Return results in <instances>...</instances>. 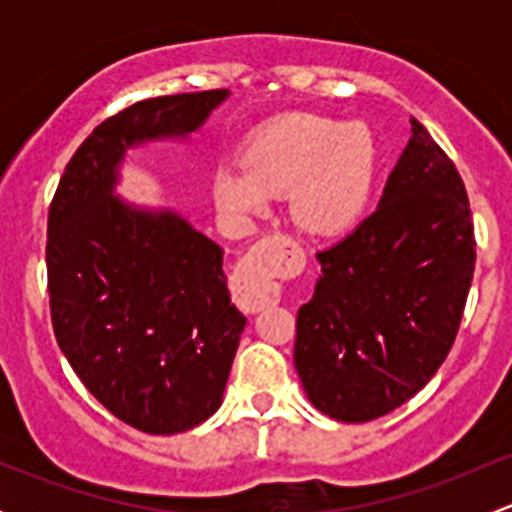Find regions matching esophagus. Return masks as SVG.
<instances>
[{"instance_id": "34e87169", "label": "esophagus", "mask_w": 512, "mask_h": 512, "mask_svg": "<svg viewBox=\"0 0 512 512\" xmlns=\"http://www.w3.org/2000/svg\"><path fill=\"white\" fill-rule=\"evenodd\" d=\"M285 242L287 237L282 232H272L262 237L237 265L232 294L242 312H260L280 299V282H277L280 260L275 257V247Z\"/></svg>"}]
</instances>
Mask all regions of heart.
<instances>
[{
  "label": "heart",
  "instance_id": "obj_1",
  "mask_svg": "<svg viewBox=\"0 0 512 512\" xmlns=\"http://www.w3.org/2000/svg\"><path fill=\"white\" fill-rule=\"evenodd\" d=\"M376 175V143L366 126L294 113L252 133L242 165L215 175L218 203L252 213L270 195L289 193L294 223L317 235L342 232L359 218Z\"/></svg>",
  "mask_w": 512,
  "mask_h": 512
}]
</instances>
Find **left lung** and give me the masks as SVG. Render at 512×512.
I'll return each mask as SVG.
<instances>
[{
  "label": "left lung",
  "mask_w": 512,
  "mask_h": 512,
  "mask_svg": "<svg viewBox=\"0 0 512 512\" xmlns=\"http://www.w3.org/2000/svg\"><path fill=\"white\" fill-rule=\"evenodd\" d=\"M317 260L294 366L322 414L374 421L418 394L451 352L476 267L466 185L416 118L379 208Z\"/></svg>",
  "instance_id": "left-lung-1"
}]
</instances>
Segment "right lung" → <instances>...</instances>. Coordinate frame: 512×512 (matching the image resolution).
I'll list each match as a JSON object with an SVG mask.
<instances>
[{
	"mask_svg": "<svg viewBox=\"0 0 512 512\" xmlns=\"http://www.w3.org/2000/svg\"><path fill=\"white\" fill-rule=\"evenodd\" d=\"M230 91L138 101L98 123L59 180L46 225L56 342L86 389L128 426L180 433L223 404L247 319L223 250L170 210L113 195L128 148L198 131Z\"/></svg>",
	"mask_w": 512,
	"mask_h": 512,
	"instance_id": "right-lung-1",
	"label": "right lung"
}]
</instances>
